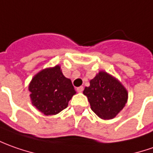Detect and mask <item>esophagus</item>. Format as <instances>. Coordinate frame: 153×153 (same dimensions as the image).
Masks as SVG:
<instances>
[{"mask_svg":"<svg viewBox=\"0 0 153 153\" xmlns=\"http://www.w3.org/2000/svg\"><path fill=\"white\" fill-rule=\"evenodd\" d=\"M76 90H77V91H78V92H82V91H84V87H83V86L78 87Z\"/></svg>","mask_w":153,"mask_h":153,"instance_id":"obj_1","label":"esophagus"}]
</instances>
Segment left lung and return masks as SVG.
Segmentation results:
<instances>
[{
	"label": "left lung",
	"instance_id": "1",
	"mask_svg": "<svg viewBox=\"0 0 153 153\" xmlns=\"http://www.w3.org/2000/svg\"><path fill=\"white\" fill-rule=\"evenodd\" d=\"M84 94L88 97L91 110L102 119H113L128 99V92L122 84L106 72H100L91 79Z\"/></svg>",
	"mask_w": 153,
	"mask_h": 153
}]
</instances>
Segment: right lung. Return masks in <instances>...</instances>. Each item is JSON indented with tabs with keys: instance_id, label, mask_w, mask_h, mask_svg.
Masks as SVG:
<instances>
[{
	"instance_id": "1",
	"label": "right lung",
	"mask_w": 153,
	"mask_h": 153,
	"mask_svg": "<svg viewBox=\"0 0 153 153\" xmlns=\"http://www.w3.org/2000/svg\"><path fill=\"white\" fill-rule=\"evenodd\" d=\"M29 90L32 104L45 115H54L65 109L76 93L71 80L62 74L59 66L37 74Z\"/></svg>"
}]
</instances>
